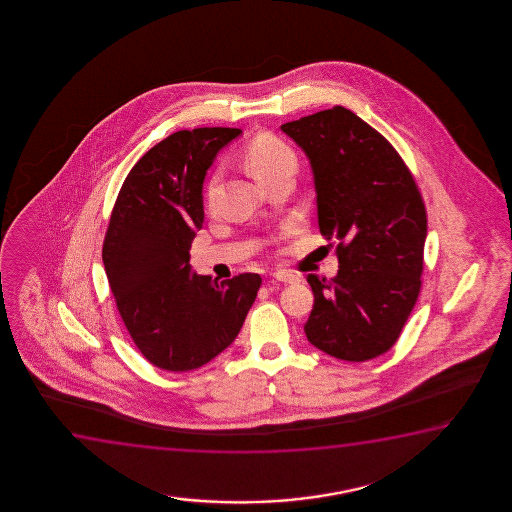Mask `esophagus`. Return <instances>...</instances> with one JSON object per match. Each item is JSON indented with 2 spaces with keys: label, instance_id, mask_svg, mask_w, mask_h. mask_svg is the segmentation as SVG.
Segmentation results:
<instances>
[{
  "label": "esophagus",
  "instance_id": "obj_1",
  "mask_svg": "<svg viewBox=\"0 0 512 512\" xmlns=\"http://www.w3.org/2000/svg\"><path fill=\"white\" fill-rule=\"evenodd\" d=\"M274 280L281 281V283H295L299 278L295 274L288 273V271H276L273 273Z\"/></svg>",
  "mask_w": 512,
  "mask_h": 512
}]
</instances>
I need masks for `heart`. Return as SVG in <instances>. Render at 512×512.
Wrapping results in <instances>:
<instances>
[{
  "mask_svg": "<svg viewBox=\"0 0 512 512\" xmlns=\"http://www.w3.org/2000/svg\"><path fill=\"white\" fill-rule=\"evenodd\" d=\"M245 162L253 178L262 183L280 173L281 169L294 168L295 155L287 143L278 140L273 134H259L245 148ZM215 183L217 176L211 178L210 192Z\"/></svg>",
  "mask_w": 512,
  "mask_h": 512,
  "instance_id": "heart-1",
  "label": "heart"
}]
</instances>
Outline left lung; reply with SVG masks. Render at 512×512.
Wrapping results in <instances>:
<instances>
[{
  "label": "left lung",
  "mask_w": 512,
  "mask_h": 512,
  "mask_svg": "<svg viewBox=\"0 0 512 512\" xmlns=\"http://www.w3.org/2000/svg\"><path fill=\"white\" fill-rule=\"evenodd\" d=\"M313 171L318 227L337 241L334 278L308 274L304 332L330 357L365 362L399 339L420 295L427 211L397 150L344 108L287 122Z\"/></svg>",
  "instance_id": "obj_1"
}]
</instances>
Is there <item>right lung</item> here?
<instances>
[{"mask_svg":"<svg viewBox=\"0 0 512 512\" xmlns=\"http://www.w3.org/2000/svg\"><path fill=\"white\" fill-rule=\"evenodd\" d=\"M241 129L178 131L150 148L122 183L103 264L122 322L150 364L185 372L236 339L259 292V274L213 280L194 273L190 248L203 227V183Z\"/></svg>","mask_w":512,"mask_h":512,"instance_id":"add662e5","label":"right lung"}]
</instances>
